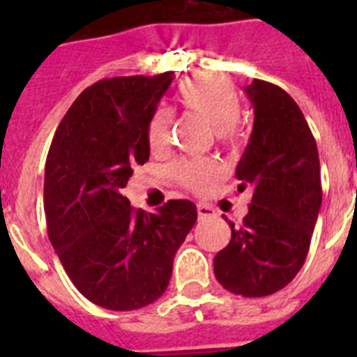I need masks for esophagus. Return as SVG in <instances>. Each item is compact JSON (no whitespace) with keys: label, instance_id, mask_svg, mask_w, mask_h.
<instances>
[{"label":"esophagus","instance_id":"esophagus-1","mask_svg":"<svg viewBox=\"0 0 357 357\" xmlns=\"http://www.w3.org/2000/svg\"><path fill=\"white\" fill-rule=\"evenodd\" d=\"M197 211H198V216H200L202 220H204V218L216 216V211H214L211 206H207V204H198Z\"/></svg>","mask_w":357,"mask_h":357}]
</instances>
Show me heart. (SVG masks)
<instances>
[{
	"mask_svg": "<svg viewBox=\"0 0 357 357\" xmlns=\"http://www.w3.org/2000/svg\"><path fill=\"white\" fill-rule=\"evenodd\" d=\"M178 100L193 114L206 119L222 143H234L239 137L238 116L241 100L230 80L220 75H197L189 78L178 89ZM173 114L168 109H159L148 127V141L153 151H160L169 144ZM173 176L178 184L191 191H202L220 175L218 164L211 159H184L173 164Z\"/></svg>",
	"mask_w": 357,
	"mask_h": 357,
	"instance_id": "obj_1",
	"label": "heart"
}]
</instances>
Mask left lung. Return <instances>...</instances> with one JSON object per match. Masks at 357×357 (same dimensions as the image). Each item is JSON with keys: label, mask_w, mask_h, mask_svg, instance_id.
I'll return each mask as SVG.
<instances>
[{"label": "left lung", "mask_w": 357, "mask_h": 357, "mask_svg": "<svg viewBox=\"0 0 357 357\" xmlns=\"http://www.w3.org/2000/svg\"><path fill=\"white\" fill-rule=\"evenodd\" d=\"M250 139L236 166L239 191L252 189L241 225L214 257V275L230 293L266 296L288 286L304 264L321 207L318 148L302 110L279 85L255 78Z\"/></svg>", "instance_id": "left-lung-1"}]
</instances>
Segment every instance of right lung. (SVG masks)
I'll return each mask as SVG.
<instances>
[{"instance_id":"1","label":"right lung","mask_w":357,"mask_h":357,"mask_svg":"<svg viewBox=\"0 0 357 357\" xmlns=\"http://www.w3.org/2000/svg\"><path fill=\"white\" fill-rule=\"evenodd\" d=\"M173 73L100 80L75 100L44 169L48 236L66 273L93 304L132 311L155 302L173 257L197 222V206L169 200L134 209L121 191L150 157L148 127Z\"/></svg>"}]
</instances>
